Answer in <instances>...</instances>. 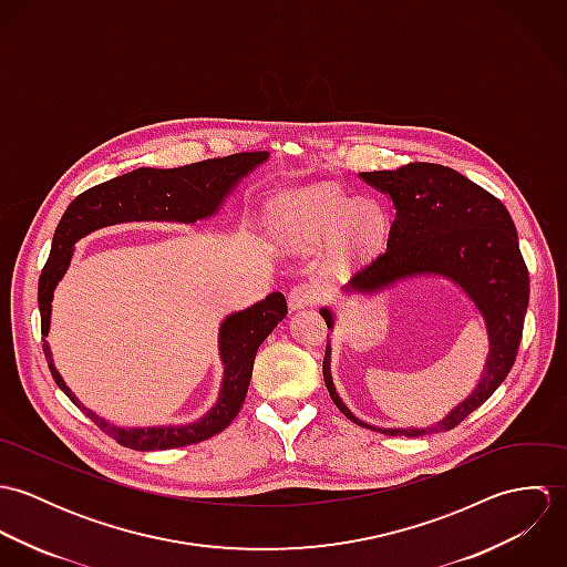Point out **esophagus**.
<instances>
[{"label": "esophagus", "mask_w": 567, "mask_h": 567, "mask_svg": "<svg viewBox=\"0 0 567 567\" xmlns=\"http://www.w3.org/2000/svg\"><path fill=\"white\" fill-rule=\"evenodd\" d=\"M315 301H319V286H315V284H297L288 292V306L295 312L306 310Z\"/></svg>", "instance_id": "1"}]
</instances>
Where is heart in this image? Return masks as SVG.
Masks as SVG:
<instances>
[{
  "label": "heart",
  "instance_id": "b5f03b06",
  "mask_svg": "<svg viewBox=\"0 0 567 567\" xmlns=\"http://www.w3.org/2000/svg\"><path fill=\"white\" fill-rule=\"evenodd\" d=\"M375 229L367 207L331 187H312L290 194L281 205V238L297 250H310L331 238L336 250H351Z\"/></svg>",
  "mask_w": 567,
  "mask_h": 567
}]
</instances>
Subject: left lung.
Returning <instances> with one entry per match:
<instances>
[{"label":"left lung","mask_w":567,"mask_h":567,"mask_svg":"<svg viewBox=\"0 0 567 567\" xmlns=\"http://www.w3.org/2000/svg\"><path fill=\"white\" fill-rule=\"evenodd\" d=\"M367 185L393 203L395 218L386 250L340 288L342 297H378L404 281L436 277L454 284L481 317L486 358L474 391L443 419L425 427H382L355 416L336 391L331 375V340L324 347V386L338 410L353 423L391 434L423 436L447 432L495 393L506 380L528 308V270L506 207L461 172L436 163H408L400 169L360 172ZM327 329L336 315L321 308Z\"/></svg>","instance_id":"8db88e82"}]
</instances>
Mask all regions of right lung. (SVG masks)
<instances>
[{
  "label": "right lung",
  "mask_w": 567,
  "mask_h": 567,
  "mask_svg": "<svg viewBox=\"0 0 567 567\" xmlns=\"http://www.w3.org/2000/svg\"><path fill=\"white\" fill-rule=\"evenodd\" d=\"M266 162L268 153H243L172 169L140 167L86 189L63 214L52 240L48 264L39 277L41 333H50L54 290L72 264L76 243L84 236L124 223L194 225L198 220H209L223 212L225 203L234 196L244 178ZM286 315V297L281 292H272L264 301L223 319L218 329V358L223 364L218 398L203 416L189 423L144 427L115 425L82 404L65 384L63 375L54 367L48 340H43V351L56 386L120 445L140 452L172 450L212 439L236 419L250 384L257 349Z\"/></svg>",
  "instance_id": "1"
}]
</instances>
